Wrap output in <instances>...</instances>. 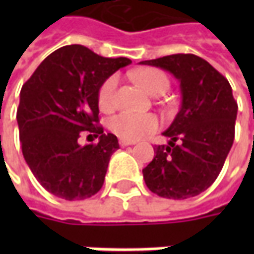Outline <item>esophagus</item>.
<instances>
[{
    "instance_id": "obj_1",
    "label": "esophagus",
    "mask_w": 254,
    "mask_h": 254,
    "mask_svg": "<svg viewBox=\"0 0 254 254\" xmlns=\"http://www.w3.org/2000/svg\"><path fill=\"white\" fill-rule=\"evenodd\" d=\"M119 144L122 145V147H127V145H132V144H135V141H128V140H120L119 141Z\"/></svg>"
}]
</instances>
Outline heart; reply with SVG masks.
<instances>
[{
    "instance_id": "heart-1",
    "label": "heart",
    "mask_w": 254,
    "mask_h": 254,
    "mask_svg": "<svg viewBox=\"0 0 254 254\" xmlns=\"http://www.w3.org/2000/svg\"><path fill=\"white\" fill-rule=\"evenodd\" d=\"M131 77L147 93L152 96H160L168 90L170 79L168 76L158 69H142L132 72ZM117 87L119 77L113 74L107 77L100 86L97 93L99 107L103 112H112L117 103ZM109 127L117 137L128 141H135L142 137L154 132L160 127V122L152 114H135V113L123 112L114 116Z\"/></svg>"
}]
</instances>
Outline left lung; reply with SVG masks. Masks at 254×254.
I'll return each instance as SVG.
<instances>
[{
    "instance_id": "obj_1",
    "label": "left lung",
    "mask_w": 254,
    "mask_h": 254,
    "mask_svg": "<svg viewBox=\"0 0 254 254\" xmlns=\"http://www.w3.org/2000/svg\"><path fill=\"white\" fill-rule=\"evenodd\" d=\"M140 64L170 72L182 94L180 112L162 132L170 141L154 147L155 155L142 170L144 181L162 198L196 196L218 178L235 140L238 103L232 87L196 55H170Z\"/></svg>"
}]
</instances>
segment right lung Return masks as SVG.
Returning <instances> with one entry per match:
<instances>
[{
    "instance_id": "1",
    "label": "right lung",
    "mask_w": 254,
    "mask_h": 254,
    "mask_svg": "<svg viewBox=\"0 0 254 254\" xmlns=\"http://www.w3.org/2000/svg\"><path fill=\"white\" fill-rule=\"evenodd\" d=\"M130 64L127 58H103L82 45H67L45 58L22 86L16 110L22 154L35 178L55 196L86 199L103 187L120 145L97 126V93L107 77ZM83 131L99 142L80 146Z\"/></svg>"
}]
</instances>
